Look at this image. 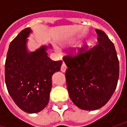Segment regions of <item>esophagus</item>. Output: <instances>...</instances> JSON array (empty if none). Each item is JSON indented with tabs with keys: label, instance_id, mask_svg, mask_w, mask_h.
Wrapping results in <instances>:
<instances>
[{
	"label": "esophagus",
	"instance_id": "esophagus-1",
	"mask_svg": "<svg viewBox=\"0 0 127 127\" xmlns=\"http://www.w3.org/2000/svg\"><path fill=\"white\" fill-rule=\"evenodd\" d=\"M66 69H67V66L64 63H63L62 66H61V71L63 72H66Z\"/></svg>",
	"mask_w": 127,
	"mask_h": 127
}]
</instances>
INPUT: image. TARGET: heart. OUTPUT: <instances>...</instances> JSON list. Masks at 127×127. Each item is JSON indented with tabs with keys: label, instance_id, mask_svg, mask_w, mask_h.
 <instances>
[{
	"label": "heart",
	"instance_id": "obj_1",
	"mask_svg": "<svg viewBox=\"0 0 127 127\" xmlns=\"http://www.w3.org/2000/svg\"><path fill=\"white\" fill-rule=\"evenodd\" d=\"M75 43H76V41H75L74 40H73V41H69V43H67V44L68 46H73ZM64 46H66V44H62V47H64ZM89 46V41H86L85 43H82L81 45H80L79 47V48H77V50L74 51V55H75V56L81 55L84 52H85L86 50L87 49V48H88Z\"/></svg>",
	"mask_w": 127,
	"mask_h": 127
}]
</instances>
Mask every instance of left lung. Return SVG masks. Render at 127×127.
Returning a JSON list of instances; mask_svg holds the SVG:
<instances>
[{
	"label": "left lung",
	"mask_w": 127,
	"mask_h": 127,
	"mask_svg": "<svg viewBox=\"0 0 127 127\" xmlns=\"http://www.w3.org/2000/svg\"><path fill=\"white\" fill-rule=\"evenodd\" d=\"M97 44L81 55L63 58L69 97L84 110L104 106L115 91L120 72L114 44L105 33L95 29Z\"/></svg>",
	"instance_id": "1"
}]
</instances>
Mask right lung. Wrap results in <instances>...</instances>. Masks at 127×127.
Segmentation results:
<instances>
[{"label":"right lung","instance_id":"add662e5","mask_svg":"<svg viewBox=\"0 0 127 127\" xmlns=\"http://www.w3.org/2000/svg\"><path fill=\"white\" fill-rule=\"evenodd\" d=\"M31 28L22 30L9 46L5 65V78L8 93L23 111L36 113L43 110L49 101L52 76L60 70L62 60L53 61L43 45L29 51L27 38Z\"/></svg>","mask_w":127,"mask_h":127}]
</instances>
